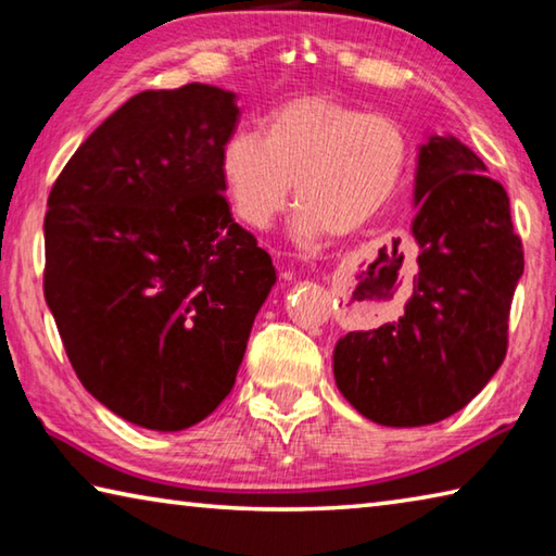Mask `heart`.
I'll list each match as a JSON object with an SVG mask.
<instances>
[{"label":"heart","instance_id":"b5f03b06","mask_svg":"<svg viewBox=\"0 0 556 556\" xmlns=\"http://www.w3.org/2000/svg\"><path fill=\"white\" fill-rule=\"evenodd\" d=\"M409 156V135L394 117L304 96L271 110L262 137L225 139L218 174L235 215L255 230L287 208L294 184L301 205L291 235L314 244L368 228L397 195Z\"/></svg>","mask_w":556,"mask_h":556}]
</instances>
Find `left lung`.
<instances>
[{"label": "left lung", "mask_w": 556, "mask_h": 556, "mask_svg": "<svg viewBox=\"0 0 556 556\" xmlns=\"http://www.w3.org/2000/svg\"><path fill=\"white\" fill-rule=\"evenodd\" d=\"M414 289L400 321L345 333L333 375L343 397L382 427H425L464 409L507 351L522 277L510 199L456 137L429 135L414 176Z\"/></svg>", "instance_id": "left-lung-1"}]
</instances>
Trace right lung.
Masks as SVG:
<instances>
[{"instance_id":"obj_1","label":"right lung","mask_w":556,"mask_h":556,"mask_svg":"<svg viewBox=\"0 0 556 556\" xmlns=\"http://www.w3.org/2000/svg\"><path fill=\"white\" fill-rule=\"evenodd\" d=\"M238 117L230 90H144L51 188L46 304L83 388L137 427L181 431L228 397L277 281L223 195Z\"/></svg>"}]
</instances>
